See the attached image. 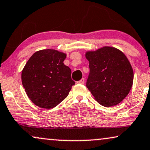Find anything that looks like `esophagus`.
<instances>
[{
    "label": "esophagus",
    "instance_id": "esophagus-1",
    "mask_svg": "<svg viewBox=\"0 0 150 150\" xmlns=\"http://www.w3.org/2000/svg\"><path fill=\"white\" fill-rule=\"evenodd\" d=\"M85 83V79L84 78H82L81 79H80L79 81H77V83H79V84H83Z\"/></svg>",
    "mask_w": 150,
    "mask_h": 150
}]
</instances>
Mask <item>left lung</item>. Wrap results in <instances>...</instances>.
Masks as SVG:
<instances>
[{
	"label": "left lung",
	"instance_id": "obj_1",
	"mask_svg": "<svg viewBox=\"0 0 150 150\" xmlns=\"http://www.w3.org/2000/svg\"><path fill=\"white\" fill-rule=\"evenodd\" d=\"M90 75L86 86L99 104L110 107L121 103L131 90L134 73L131 64L122 51L104 46L87 51Z\"/></svg>",
	"mask_w": 150,
	"mask_h": 150
}]
</instances>
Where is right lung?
Here are the masks:
<instances>
[{
    "label": "right lung",
    "mask_w": 150,
    "mask_h": 150,
    "mask_svg": "<svg viewBox=\"0 0 150 150\" xmlns=\"http://www.w3.org/2000/svg\"><path fill=\"white\" fill-rule=\"evenodd\" d=\"M67 54L52 49L36 52L22 71V82L29 99L37 107L52 109L69 95L75 81L64 64Z\"/></svg>",
    "instance_id": "right-lung-1"
}]
</instances>
